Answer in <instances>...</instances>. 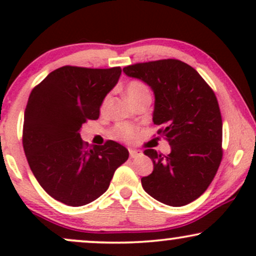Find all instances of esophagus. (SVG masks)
Wrapping results in <instances>:
<instances>
[{"mask_svg":"<svg viewBox=\"0 0 256 256\" xmlns=\"http://www.w3.org/2000/svg\"><path fill=\"white\" fill-rule=\"evenodd\" d=\"M128 152H130V158H131L140 156V155L142 154V152H138V150H134V149H130V150H128Z\"/></svg>","mask_w":256,"mask_h":256,"instance_id":"34e87169","label":"esophagus"}]
</instances>
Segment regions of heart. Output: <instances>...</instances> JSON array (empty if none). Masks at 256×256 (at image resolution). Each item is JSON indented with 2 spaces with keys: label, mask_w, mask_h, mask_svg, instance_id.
Masks as SVG:
<instances>
[{
  "label": "heart",
  "mask_w": 256,
  "mask_h": 256,
  "mask_svg": "<svg viewBox=\"0 0 256 256\" xmlns=\"http://www.w3.org/2000/svg\"><path fill=\"white\" fill-rule=\"evenodd\" d=\"M126 94H128V98L131 100L132 102L137 101L138 98H142V96L150 95L149 94L148 88L140 80H132L128 84L126 88ZM107 102L108 98H104L101 104V112H104L107 108ZM137 134V128L134 126L130 124H125V122H119L112 128V136L116 140H124V142H131L134 140Z\"/></svg>",
  "instance_id": "heart-1"
}]
</instances>
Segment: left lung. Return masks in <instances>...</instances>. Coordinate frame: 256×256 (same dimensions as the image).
Wrapping results in <instances>:
<instances>
[{
	"label": "left lung",
	"instance_id": "obj_1",
	"mask_svg": "<svg viewBox=\"0 0 256 256\" xmlns=\"http://www.w3.org/2000/svg\"><path fill=\"white\" fill-rule=\"evenodd\" d=\"M122 71L154 91L152 122L171 146L168 155L144 150L154 170L140 179L143 189L173 207L195 201L212 183L222 158V120L216 94L195 68L176 58L130 64Z\"/></svg>",
	"mask_w": 256,
	"mask_h": 256
}]
</instances>
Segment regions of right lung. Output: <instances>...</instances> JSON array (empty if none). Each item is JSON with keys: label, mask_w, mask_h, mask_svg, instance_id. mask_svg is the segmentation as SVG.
Returning a JSON list of instances; mask_svg holds the SVG:
<instances>
[{"label": "right lung", "mask_w": 256, "mask_h": 256, "mask_svg": "<svg viewBox=\"0 0 256 256\" xmlns=\"http://www.w3.org/2000/svg\"><path fill=\"white\" fill-rule=\"evenodd\" d=\"M120 74V67L64 66L31 91L22 128L26 158L40 186L64 204L79 207L100 198L128 158L119 143L89 148L79 134L84 122L98 119L102 101Z\"/></svg>", "instance_id": "1"}]
</instances>
